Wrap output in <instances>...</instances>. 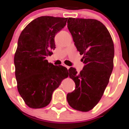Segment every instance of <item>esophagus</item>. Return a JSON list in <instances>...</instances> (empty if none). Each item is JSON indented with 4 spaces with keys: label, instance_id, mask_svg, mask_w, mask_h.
<instances>
[{
    "label": "esophagus",
    "instance_id": "34e87169",
    "mask_svg": "<svg viewBox=\"0 0 129 129\" xmlns=\"http://www.w3.org/2000/svg\"><path fill=\"white\" fill-rule=\"evenodd\" d=\"M63 66H65V67H66V68H67V69H69V68H70V67H69V66H66V65L63 64Z\"/></svg>",
    "mask_w": 129,
    "mask_h": 129
}]
</instances>
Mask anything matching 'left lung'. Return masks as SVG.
<instances>
[{"label":"left lung","instance_id":"obj_1","mask_svg":"<svg viewBox=\"0 0 129 129\" xmlns=\"http://www.w3.org/2000/svg\"><path fill=\"white\" fill-rule=\"evenodd\" d=\"M67 27L75 47L85 63L83 69H69L75 89L67 95L71 107L77 110H92L102 98L114 67V46L106 27L92 19L69 18Z\"/></svg>","mask_w":129,"mask_h":129}]
</instances>
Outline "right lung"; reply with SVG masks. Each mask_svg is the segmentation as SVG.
<instances>
[{"instance_id": "right-lung-1", "label": "right lung", "mask_w": 129, "mask_h": 129, "mask_svg": "<svg viewBox=\"0 0 129 129\" xmlns=\"http://www.w3.org/2000/svg\"><path fill=\"white\" fill-rule=\"evenodd\" d=\"M67 18L42 16L22 31L14 55L19 94L25 104L40 109L49 104L54 91L69 76L62 66L49 63L46 57L55 48V34L66 26Z\"/></svg>"}]
</instances>
